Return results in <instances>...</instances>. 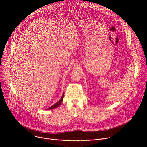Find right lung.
<instances>
[{"label": "right lung", "mask_w": 147, "mask_h": 147, "mask_svg": "<svg viewBox=\"0 0 147 147\" xmlns=\"http://www.w3.org/2000/svg\"><path fill=\"white\" fill-rule=\"evenodd\" d=\"M63 96H64V93H63V94L62 95L61 98L60 99V100H59L57 102H56V103H55L54 105H53L52 106H51L50 108H48V109H47V110H49V109H55V108H57V107L60 105L61 103V102H62V101H63Z\"/></svg>", "instance_id": "1"}]
</instances>
